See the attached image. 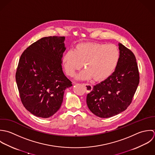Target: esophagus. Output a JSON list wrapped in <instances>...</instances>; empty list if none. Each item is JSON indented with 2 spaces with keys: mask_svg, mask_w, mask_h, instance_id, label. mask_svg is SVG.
<instances>
[{
  "mask_svg": "<svg viewBox=\"0 0 155 155\" xmlns=\"http://www.w3.org/2000/svg\"><path fill=\"white\" fill-rule=\"evenodd\" d=\"M83 85L85 86L87 92H90L92 90V86L89 83H84Z\"/></svg>",
  "mask_w": 155,
  "mask_h": 155,
  "instance_id": "34e87169",
  "label": "esophagus"
}]
</instances>
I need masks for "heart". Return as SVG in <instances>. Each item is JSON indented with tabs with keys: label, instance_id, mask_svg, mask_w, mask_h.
<instances>
[{
	"label": "heart",
	"instance_id": "b5f03b06",
	"mask_svg": "<svg viewBox=\"0 0 155 155\" xmlns=\"http://www.w3.org/2000/svg\"><path fill=\"white\" fill-rule=\"evenodd\" d=\"M120 52L114 44L87 42L78 44L75 50L67 51L63 57L66 74L74 77L83 66L86 68L78 75L80 79L102 80L115 70L120 59Z\"/></svg>",
	"mask_w": 155,
	"mask_h": 155
}]
</instances>
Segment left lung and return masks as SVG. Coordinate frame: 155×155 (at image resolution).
Instances as JSON below:
<instances>
[{
	"instance_id": "1",
	"label": "left lung",
	"mask_w": 155,
	"mask_h": 155,
	"mask_svg": "<svg viewBox=\"0 0 155 155\" xmlns=\"http://www.w3.org/2000/svg\"><path fill=\"white\" fill-rule=\"evenodd\" d=\"M120 56L115 71L106 80L93 86L87 94V105L92 113L108 118L124 111L131 104L140 82L134 54L119 43Z\"/></svg>"
}]
</instances>
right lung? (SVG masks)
<instances>
[{
  "instance_id": "obj_1",
  "label": "right lung",
  "mask_w": 155,
  "mask_h": 155,
  "mask_svg": "<svg viewBox=\"0 0 155 155\" xmlns=\"http://www.w3.org/2000/svg\"><path fill=\"white\" fill-rule=\"evenodd\" d=\"M64 36L42 38L20 56L15 79L23 106L32 114L48 118L61 107L64 90L72 86L62 68Z\"/></svg>"
}]
</instances>
